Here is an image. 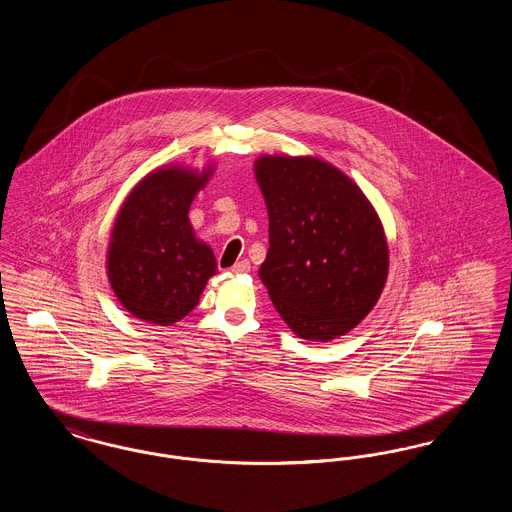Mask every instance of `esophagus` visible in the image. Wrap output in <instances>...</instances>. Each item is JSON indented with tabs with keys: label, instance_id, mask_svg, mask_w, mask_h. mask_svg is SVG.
I'll list each match as a JSON object with an SVG mask.
<instances>
[{
	"label": "esophagus",
	"instance_id": "obj_1",
	"mask_svg": "<svg viewBox=\"0 0 512 512\" xmlns=\"http://www.w3.org/2000/svg\"><path fill=\"white\" fill-rule=\"evenodd\" d=\"M249 270H251L249 261H240V263H236V265L232 267V272H234V274H245V272H249Z\"/></svg>",
	"mask_w": 512,
	"mask_h": 512
}]
</instances>
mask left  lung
Instances as JSON below:
<instances>
[{"mask_svg": "<svg viewBox=\"0 0 512 512\" xmlns=\"http://www.w3.org/2000/svg\"><path fill=\"white\" fill-rule=\"evenodd\" d=\"M255 178L268 211L259 278L284 322L303 340L347 334L384 290L390 251L361 188L317 157L263 155Z\"/></svg>", "mask_w": 512, "mask_h": 512, "instance_id": "8db88e82", "label": "left lung"}]
</instances>
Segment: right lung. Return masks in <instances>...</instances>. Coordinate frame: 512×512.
<instances>
[{"label":"right lung","mask_w":512,"mask_h":512,"mask_svg":"<svg viewBox=\"0 0 512 512\" xmlns=\"http://www.w3.org/2000/svg\"><path fill=\"white\" fill-rule=\"evenodd\" d=\"M213 167L169 165L149 172L122 203L107 247V276L134 317L171 326L199 303L217 274L213 249L195 238L188 219Z\"/></svg>","instance_id":"add662e5"}]
</instances>
